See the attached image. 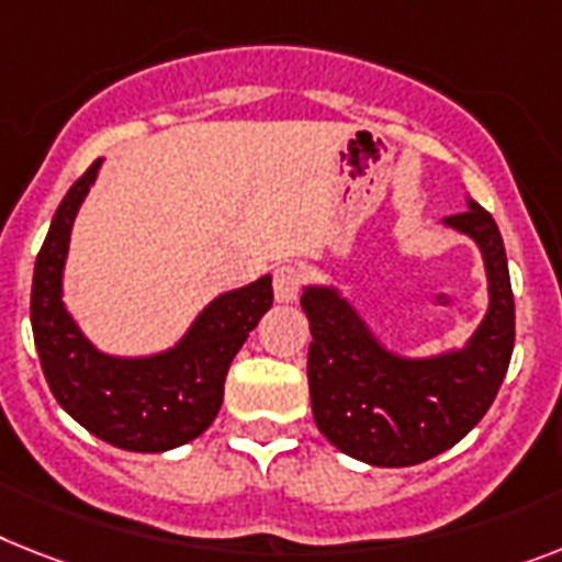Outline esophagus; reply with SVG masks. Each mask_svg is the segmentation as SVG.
<instances>
[{
  "label": "esophagus",
  "instance_id": "obj_1",
  "mask_svg": "<svg viewBox=\"0 0 562 562\" xmlns=\"http://www.w3.org/2000/svg\"><path fill=\"white\" fill-rule=\"evenodd\" d=\"M301 286H304V270L299 263H281L272 276V292L276 301H295L299 299Z\"/></svg>",
  "mask_w": 562,
  "mask_h": 562
}]
</instances>
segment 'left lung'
I'll return each mask as SVG.
<instances>
[{
    "label": "left lung",
    "instance_id": "8db88e82",
    "mask_svg": "<svg viewBox=\"0 0 562 562\" xmlns=\"http://www.w3.org/2000/svg\"><path fill=\"white\" fill-rule=\"evenodd\" d=\"M448 226L480 244L491 307L462 353L407 361L384 353L333 290H307V379L315 425L347 457L379 468L419 465L448 451L497 398L514 350V292L503 235L476 201Z\"/></svg>",
    "mask_w": 562,
    "mask_h": 562
}]
</instances>
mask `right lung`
Here are the masks:
<instances>
[{"label": "right lung", "instance_id": "1", "mask_svg": "<svg viewBox=\"0 0 562 562\" xmlns=\"http://www.w3.org/2000/svg\"><path fill=\"white\" fill-rule=\"evenodd\" d=\"M103 157L77 178L36 255L31 327L42 373L59 405L103 442L157 453L192 442L224 402L232 359L272 307V278L215 299L175 350L155 359H109L88 345L63 307V263L77 209Z\"/></svg>", "mask_w": 562, "mask_h": 562}]
</instances>
